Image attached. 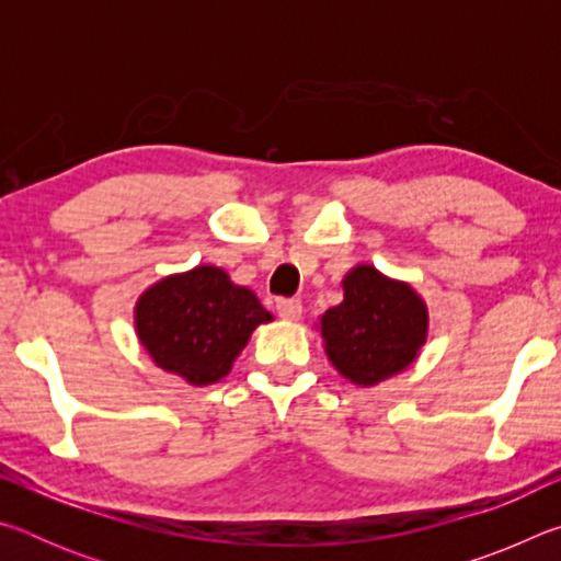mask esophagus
Segmentation results:
<instances>
[{
	"label": "esophagus",
	"instance_id": "obj_1",
	"mask_svg": "<svg viewBox=\"0 0 561 561\" xmlns=\"http://www.w3.org/2000/svg\"><path fill=\"white\" fill-rule=\"evenodd\" d=\"M274 307H277V314L282 319L294 321V319L301 317V301L299 299H277V304H274Z\"/></svg>",
	"mask_w": 561,
	"mask_h": 561
}]
</instances>
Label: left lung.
I'll return each instance as SVG.
<instances>
[{
  "mask_svg": "<svg viewBox=\"0 0 561 561\" xmlns=\"http://www.w3.org/2000/svg\"><path fill=\"white\" fill-rule=\"evenodd\" d=\"M428 311L421 297L374 267L351 270L344 301L321 317L327 354L358 386H374L411 364L425 344Z\"/></svg>",
  "mask_w": 561,
  "mask_h": 561,
  "instance_id": "8db88e82",
  "label": "left lung"
}]
</instances>
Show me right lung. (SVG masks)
Returning a JSON list of instances; mask_svg holds the SVG:
<instances>
[{"label": "right lung", "mask_w": 561, "mask_h": 561, "mask_svg": "<svg viewBox=\"0 0 561 561\" xmlns=\"http://www.w3.org/2000/svg\"><path fill=\"white\" fill-rule=\"evenodd\" d=\"M270 319L250 289L237 287L217 267L158 282L136 307L140 344L160 368L193 386L215 383L230 374L254 327Z\"/></svg>", "instance_id": "right-lung-1"}]
</instances>
